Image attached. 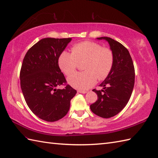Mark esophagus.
<instances>
[{
  "label": "esophagus",
  "mask_w": 158,
  "mask_h": 158,
  "mask_svg": "<svg viewBox=\"0 0 158 158\" xmlns=\"http://www.w3.org/2000/svg\"><path fill=\"white\" fill-rule=\"evenodd\" d=\"M77 92H79V93H81V94H85V93H87V91H85V90H78Z\"/></svg>",
  "instance_id": "esophagus-1"
}]
</instances>
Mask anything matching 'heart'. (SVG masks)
I'll list each match as a JSON object with an SVG mask.
<instances>
[{
  "label": "heart",
  "mask_w": 158,
  "mask_h": 158,
  "mask_svg": "<svg viewBox=\"0 0 158 158\" xmlns=\"http://www.w3.org/2000/svg\"><path fill=\"white\" fill-rule=\"evenodd\" d=\"M72 52L64 51L59 57L58 64L61 70L66 75L73 73L79 62L84 61L83 72L75 73L68 78V83L72 87L85 90L97 82L109 75L112 69L114 56L109 48H103L94 42L85 41L74 45Z\"/></svg>",
  "instance_id": "1"
}]
</instances>
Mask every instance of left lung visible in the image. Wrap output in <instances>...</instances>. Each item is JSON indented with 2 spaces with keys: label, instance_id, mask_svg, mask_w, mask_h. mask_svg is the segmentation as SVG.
<instances>
[{
  "label": "left lung",
  "instance_id": "obj_1",
  "mask_svg": "<svg viewBox=\"0 0 158 158\" xmlns=\"http://www.w3.org/2000/svg\"><path fill=\"white\" fill-rule=\"evenodd\" d=\"M97 39L109 43L114 61L109 75L99 85L103 89L92 90L97 94L98 100L90 105V110L96 115L108 118L118 114L127 104L134 86L135 70L129 51L122 44L108 37Z\"/></svg>",
  "mask_w": 158,
  "mask_h": 158
}]
</instances>
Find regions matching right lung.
<instances>
[{"label": "right lung", "mask_w": 158, "mask_h": 158, "mask_svg": "<svg viewBox=\"0 0 158 158\" xmlns=\"http://www.w3.org/2000/svg\"><path fill=\"white\" fill-rule=\"evenodd\" d=\"M71 40H40L27 51L22 64L20 87L24 99L31 112L46 121L55 122L66 116L77 93L69 85L56 88L66 83L58 60Z\"/></svg>", "instance_id": "add662e5"}]
</instances>
